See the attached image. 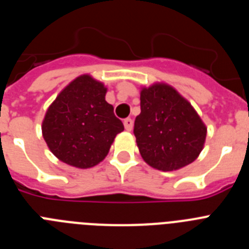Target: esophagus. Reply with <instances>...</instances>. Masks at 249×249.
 Returning <instances> with one entry per match:
<instances>
[{"label": "esophagus", "instance_id": "1", "mask_svg": "<svg viewBox=\"0 0 249 249\" xmlns=\"http://www.w3.org/2000/svg\"><path fill=\"white\" fill-rule=\"evenodd\" d=\"M123 124H124V128H126L127 131H131L132 127H133V121H132L131 118H126V120L123 121Z\"/></svg>", "mask_w": 249, "mask_h": 249}]
</instances>
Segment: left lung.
Returning a JSON list of instances; mask_svg holds the SVG:
<instances>
[{
    "label": "left lung",
    "instance_id": "left-lung-1",
    "mask_svg": "<svg viewBox=\"0 0 249 249\" xmlns=\"http://www.w3.org/2000/svg\"><path fill=\"white\" fill-rule=\"evenodd\" d=\"M133 133L144 162L168 172L197 160L206 142L207 127L177 89L157 82L141 89V113Z\"/></svg>",
    "mask_w": 249,
    "mask_h": 249
}]
</instances>
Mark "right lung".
<instances>
[{
  "mask_svg": "<svg viewBox=\"0 0 249 249\" xmlns=\"http://www.w3.org/2000/svg\"><path fill=\"white\" fill-rule=\"evenodd\" d=\"M107 87L89 74L68 83L51 103L42 121V136L50 151L76 168H91L108 155L124 129L106 101Z\"/></svg>",
  "mask_w": 249,
  "mask_h": 249,
  "instance_id": "right-lung-1",
  "label": "right lung"
}]
</instances>
